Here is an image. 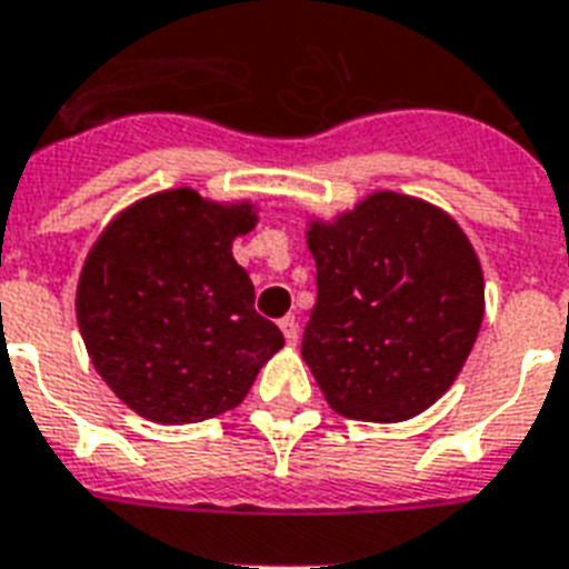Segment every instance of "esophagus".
Listing matches in <instances>:
<instances>
[{
  "instance_id": "1",
  "label": "esophagus",
  "mask_w": 569,
  "mask_h": 569,
  "mask_svg": "<svg viewBox=\"0 0 569 569\" xmlns=\"http://www.w3.org/2000/svg\"><path fill=\"white\" fill-rule=\"evenodd\" d=\"M279 326H281V332H284V338H288V345H297L299 341L297 320H293V317H281Z\"/></svg>"
}]
</instances>
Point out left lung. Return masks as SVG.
I'll return each instance as SVG.
<instances>
[{
    "mask_svg": "<svg viewBox=\"0 0 569 569\" xmlns=\"http://www.w3.org/2000/svg\"><path fill=\"white\" fill-rule=\"evenodd\" d=\"M317 306L302 359L345 418L395 425L451 389L483 320V272L451 213L377 189L308 219Z\"/></svg>",
    "mask_w": 569,
    "mask_h": 569,
    "instance_id": "left-lung-1",
    "label": "left lung"
}]
</instances>
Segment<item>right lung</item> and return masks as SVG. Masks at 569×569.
Returning <instances> with one entry per match:
<instances>
[{
    "mask_svg": "<svg viewBox=\"0 0 569 569\" xmlns=\"http://www.w3.org/2000/svg\"><path fill=\"white\" fill-rule=\"evenodd\" d=\"M254 224L252 201L178 187L124 207L94 240L77 323L94 371L136 416L157 425L222 416L284 347L231 254Z\"/></svg>",
    "mask_w": 569,
    "mask_h": 569,
    "instance_id": "right-lung-1",
    "label": "right lung"
}]
</instances>
